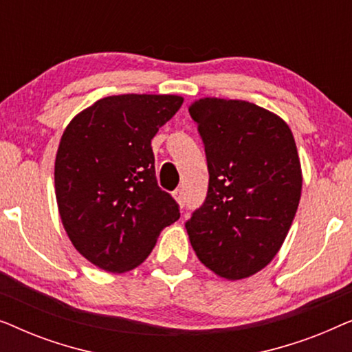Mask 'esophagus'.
Returning <instances> with one entry per match:
<instances>
[{
  "label": "esophagus",
  "mask_w": 352,
  "mask_h": 352,
  "mask_svg": "<svg viewBox=\"0 0 352 352\" xmlns=\"http://www.w3.org/2000/svg\"><path fill=\"white\" fill-rule=\"evenodd\" d=\"M173 197H175V200L177 201V204H179L181 206H184V204H186V197H184V194H182L181 189H176L175 192H173Z\"/></svg>",
  "instance_id": "obj_1"
}]
</instances>
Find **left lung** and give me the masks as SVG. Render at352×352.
Returning <instances> with one entry per match:
<instances>
[{"label": "left lung", "instance_id": "obj_1", "mask_svg": "<svg viewBox=\"0 0 352 352\" xmlns=\"http://www.w3.org/2000/svg\"><path fill=\"white\" fill-rule=\"evenodd\" d=\"M208 163L204 205L186 223L197 258L216 276L239 280L272 261L295 218L301 163L278 115L237 99L190 104Z\"/></svg>", "mask_w": 352, "mask_h": 352}]
</instances>
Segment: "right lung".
<instances>
[{
	"label": "right lung",
	"instance_id": "1",
	"mask_svg": "<svg viewBox=\"0 0 352 352\" xmlns=\"http://www.w3.org/2000/svg\"><path fill=\"white\" fill-rule=\"evenodd\" d=\"M182 102L175 94L109 96L67 124L56 200L70 242L94 266L131 271L179 219L175 199L157 184L151 142Z\"/></svg>",
	"mask_w": 352,
	"mask_h": 352
}]
</instances>
